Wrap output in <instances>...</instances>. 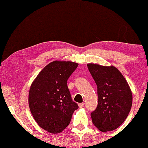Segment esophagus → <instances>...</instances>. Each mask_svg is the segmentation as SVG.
Listing matches in <instances>:
<instances>
[{"label":"esophagus","mask_w":148,"mask_h":148,"mask_svg":"<svg viewBox=\"0 0 148 148\" xmlns=\"http://www.w3.org/2000/svg\"><path fill=\"white\" fill-rule=\"evenodd\" d=\"M78 106H79V107L80 108H83L84 107V103L83 102V103H79V104H78Z\"/></svg>","instance_id":"obj_1"}]
</instances>
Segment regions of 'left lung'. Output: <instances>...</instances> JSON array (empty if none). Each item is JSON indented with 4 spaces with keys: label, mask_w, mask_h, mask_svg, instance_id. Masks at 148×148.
<instances>
[{
    "label": "left lung",
    "mask_w": 148,
    "mask_h": 148,
    "mask_svg": "<svg viewBox=\"0 0 148 148\" xmlns=\"http://www.w3.org/2000/svg\"><path fill=\"white\" fill-rule=\"evenodd\" d=\"M97 86L98 105L91 113L93 125L103 132L112 131L125 121L132 104V94L118 69L87 64Z\"/></svg>",
    "instance_id": "obj_1"
}]
</instances>
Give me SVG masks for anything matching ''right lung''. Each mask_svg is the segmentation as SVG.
Listing matches in <instances>:
<instances>
[{
	"mask_svg": "<svg viewBox=\"0 0 148 148\" xmlns=\"http://www.w3.org/2000/svg\"><path fill=\"white\" fill-rule=\"evenodd\" d=\"M77 66L72 62H52L40 72L30 86V112L37 124L50 133L64 130L79 108L72 100L67 84Z\"/></svg>",
	"mask_w": 148,
	"mask_h": 148,
	"instance_id": "obj_1",
	"label": "right lung"
}]
</instances>
